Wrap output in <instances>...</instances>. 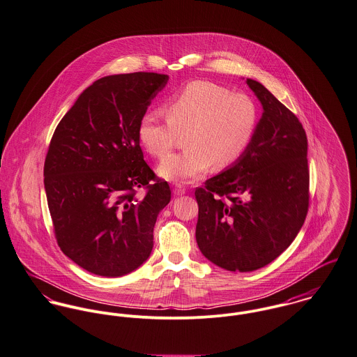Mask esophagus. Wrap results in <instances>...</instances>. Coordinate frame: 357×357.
<instances>
[{"label": "esophagus", "mask_w": 357, "mask_h": 357, "mask_svg": "<svg viewBox=\"0 0 357 357\" xmlns=\"http://www.w3.org/2000/svg\"><path fill=\"white\" fill-rule=\"evenodd\" d=\"M173 194L174 196H181V195L185 194V188L181 184H176L173 188Z\"/></svg>", "instance_id": "1"}]
</instances>
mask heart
<instances>
[{
    "label": "heart",
    "mask_w": 357,
    "mask_h": 357,
    "mask_svg": "<svg viewBox=\"0 0 357 357\" xmlns=\"http://www.w3.org/2000/svg\"><path fill=\"white\" fill-rule=\"evenodd\" d=\"M166 121L144 113L137 137L144 150L165 158L184 135L185 153L163 160L158 173L170 181H192L211 166L222 170L237 162L250 147L258 127V107L252 98L211 83L194 82L165 105Z\"/></svg>",
    "instance_id": "obj_1"
}]
</instances>
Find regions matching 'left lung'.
Masks as SVG:
<instances>
[{"instance_id":"obj_1","label":"left lung","mask_w":357,"mask_h":357,"mask_svg":"<svg viewBox=\"0 0 357 357\" xmlns=\"http://www.w3.org/2000/svg\"><path fill=\"white\" fill-rule=\"evenodd\" d=\"M263 106L245 154L196 188V243L229 271H254L278 258L303 227L310 204L307 135L298 119L259 82Z\"/></svg>"}]
</instances>
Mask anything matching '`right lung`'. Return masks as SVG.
<instances>
[{
	"mask_svg": "<svg viewBox=\"0 0 357 357\" xmlns=\"http://www.w3.org/2000/svg\"><path fill=\"white\" fill-rule=\"evenodd\" d=\"M167 80L154 72L99 79L50 140L43 176L54 234L65 255L93 274L126 275L151 254L172 191L144 161L137 126Z\"/></svg>",
	"mask_w": 357,
	"mask_h": 357,
	"instance_id": "add662e5",
	"label": "right lung"
}]
</instances>
